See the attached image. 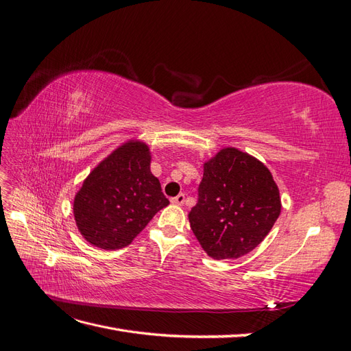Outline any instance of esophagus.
Wrapping results in <instances>:
<instances>
[{"mask_svg": "<svg viewBox=\"0 0 351 351\" xmlns=\"http://www.w3.org/2000/svg\"><path fill=\"white\" fill-rule=\"evenodd\" d=\"M184 200H186L184 193H180V195H177L176 197L171 199V204H174V205H183Z\"/></svg>", "mask_w": 351, "mask_h": 351, "instance_id": "1", "label": "esophagus"}]
</instances>
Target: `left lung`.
I'll return each instance as SVG.
<instances>
[{"instance_id":"8db88e82","label":"left lung","mask_w":351,"mask_h":351,"mask_svg":"<svg viewBox=\"0 0 351 351\" xmlns=\"http://www.w3.org/2000/svg\"><path fill=\"white\" fill-rule=\"evenodd\" d=\"M280 212V190L267 165L236 147H222L204 164L189 222L208 256L237 259L259 246Z\"/></svg>"}]
</instances>
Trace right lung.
<instances>
[{
  "instance_id": "1",
  "label": "right lung",
  "mask_w": 351,
  "mask_h": 351,
  "mask_svg": "<svg viewBox=\"0 0 351 351\" xmlns=\"http://www.w3.org/2000/svg\"><path fill=\"white\" fill-rule=\"evenodd\" d=\"M151 151L127 141L95 167L74 196L73 214L83 239L104 250L123 249L169 200L151 173Z\"/></svg>"
}]
</instances>
